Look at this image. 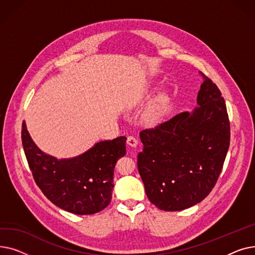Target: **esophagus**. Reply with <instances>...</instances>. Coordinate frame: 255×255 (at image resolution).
<instances>
[{"mask_svg": "<svg viewBox=\"0 0 255 255\" xmlns=\"http://www.w3.org/2000/svg\"><path fill=\"white\" fill-rule=\"evenodd\" d=\"M137 139L134 136H128L127 137V144L130 146H133V148H135L137 145Z\"/></svg>", "mask_w": 255, "mask_h": 255, "instance_id": "1", "label": "esophagus"}]
</instances>
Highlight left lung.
Returning <instances> with one entry per match:
<instances>
[{
  "label": "left lung",
  "instance_id": "8db88e82",
  "mask_svg": "<svg viewBox=\"0 0 255 255\" xmlns=\"http://www.w3.org/2000/svg\"><path fill=\"white\" fill-rule=\"evenodd\" d=\"M205 77V75H204ZM193 113L177 115L142 130L137 167L150 202L181 211L207 197L216 185L230 148L231 126L218 87L205 77Z\"/></svg>",
  "mask_w": 255,
  "mask_h": 255
}]
</instances>
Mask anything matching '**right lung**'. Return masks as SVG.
Instances as JSON below:
<instances>
[{
    "label": "right lung",
    "instance_id": "obj_1",
    "mask_svg": "<svg viewBox=\"0 0 255 255\" xmlns=\"http://www.w3.org/2000/svg\"><path fill=\"white\" fill-rule=\"evenodd\" d=\"M126 139L100 141L78 157L58 160L40 151L24 122L21 126L23 151L35 183L52 204L77 215L95 214L110 205L114 169L126 154Z\"/></svg>",
    "mask_w": 255,
    "mask_h": 255
}]
</instances>
